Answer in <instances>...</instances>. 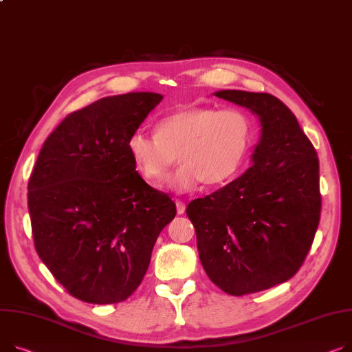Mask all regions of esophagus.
I'll return each instance as SVG.
<instances>
[{
  "mask_svg": "<svg viewBox=\"0 0 352 352\" xmlns=\"http://www.w3.org/2000/svg\"><path fill=\"white\" fill-rule=\"evenodd\" d=\"M175 205H177V214H178V215H182V214L185 212V206H186L185 202L177 199V201H175Z\"/></svg>",
  "mask_w": 352,
  "mask_h": 352,
  "instance_id": "1",
  "label": "esophagus"
}]
</instances>
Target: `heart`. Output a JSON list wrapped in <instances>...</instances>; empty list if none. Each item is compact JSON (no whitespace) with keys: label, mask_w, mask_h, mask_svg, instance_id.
Listing matches in <instances>:
<instances>
[{"label":"heart","mask_w":352,"mask_h":352,"mask_svg":"<svg viewBox=\"0 0 352 352\" xmlns=\"http://www.w3.org/2000/svg\"><path fill=\"white\" fill-rule=\"evenodd\" d=\"M250 140L252 120L243 110L192 107L162 117L157 134L135 130L127 147L137 170L151 184L167 175L178 153L182 164L168 186L190 192L202 181L218 185L235 177Z\"/></svg>","instance_id":"heart-1"}]
</instances>
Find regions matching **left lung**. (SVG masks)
<instances>
[{
  "mask_svg": "<svg viewBox=\"0 0 352 352\" xmlns=\"http://www.w3.org/2000/svg\"><path fill=\"white\" fill-rule=\"evenodd\" d=\"M214 95L257 114L253 166L223 188L190 202L201 263L221 290L243 296L285 283L311 248L321 212L318 158L296 116L269 93Z\"/></svg>",
  "mask_w": 352,
  "mask_h": 352,
  "instance_id": "8db88e82",
  "label": "left lung"
}]
</instances>
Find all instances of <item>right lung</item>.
Segmentation results:
<instances>
[{
	"label": "right lung",
	"mask_w": 352,
	"mask_h": 352,
	"mask_svg": "<svg viewBox=\"0 0 352 352\" xmlns=\"http://www.w3.org/2000/svg\"><path fill=\"white\" fill-rule=\"evenodd\" d=\"M161 100L151 91L103 98L66 116L39 151L28 182L35 249L82 301L129 298L175 218L174 201L140 177L127 147Z\"/></svg>",
	"instance_id": "1"
}]
</instances>
